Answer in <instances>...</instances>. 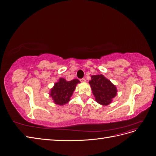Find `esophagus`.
<instances>
[{"label":"esophagus","mask_w":156,"mask_h":156,"mask_svg":"<svg viewBox=\"0 0 156 156\" xmlns=\"http://www.w3.org/2000/svg\"><path fill=\"white\" fill-rule=\"evenodd\" d=\"M80 81H81V82H85L86 80H85V78H82L80 79Z\"/></svg>","instance_id":"1"}]
</instances>
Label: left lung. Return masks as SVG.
<instances>
[{"mask_svg": "<svg viewBox=\"0 0 156 156\" xmlns=\"http://www.w3.org/2000/svg\"><path fill=\"white\" fill-rule=\"evenodd\" d=\"M89 81L95 101L101 105H107L117 94V89L111 81L103 75H93Z\"/></svg>", "mask_w": 156, "mask_h": 156, "instance_id": "obj_1", "label": "left lung"}]
</instances>
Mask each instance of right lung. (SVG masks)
<instances>
[{
	"instance_id": "add662e5",
	"label": "right lung",
	"mask_w": 156,
	"mask_h": 156,
	"mask_svg": "<svg viewBox=\"0 0 156 156\" xmlns=\"http://www.w3.org/2000/svg\"><path fill=\"white\" fill-rule=\"evenodd\" d=\"M78 83L80 81L77 79L68 81L64 78H60L51 90L50 95L55 104L62 105L68 103Z\"/></svg>"
}]
</instances>
